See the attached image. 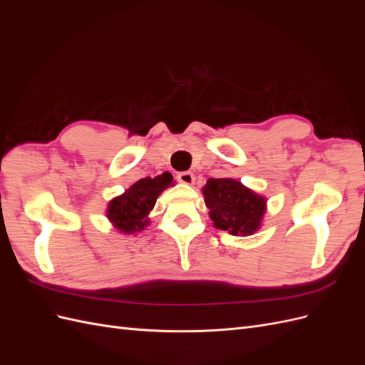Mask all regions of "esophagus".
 <instances>
[{
	"instance_id": "34e87169",
	"label": "esophagus",
	"mask_w": 365,
	"mask_h": 365,
	"mask_svg": "<svg viewBox=\"0 0 365 365\" xmlns=\"http://www.w3.org/2000/svg\"><path fill=\"white\" fill-rule=\"evenodd\" d=\"M176 178H178L180 182L187 184V185H192L195 182V175L192 172H180L176 175Z\"/></svg>"
}]
</instances>
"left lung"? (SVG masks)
Wrapping results in <instances>:
<instances>
[{"label":"left lung","instance_id":"8db88e82","mask_svg":"<svg viewBox=\"0 0 365 365\" xmlns=\"http://www.w3.org/2000/svg\"><path fill=\"white\" fill-rule=\"evenodd\" d=\"M210 219L233 236L256 233L267 212V200L231 178H208L202 189Z\"/></svg>","mask_w":365,"mask_h":365}]
</instances>
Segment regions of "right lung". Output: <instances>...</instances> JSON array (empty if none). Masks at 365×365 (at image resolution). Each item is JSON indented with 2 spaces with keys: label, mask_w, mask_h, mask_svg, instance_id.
Returning a JSON list of instances; mask_svg holds the SVG:
<instances>
[{
  "label": "right lung",
  "mask_w": 365,
  "mask_h": 365,
  "mask_svg": "<svg viewBox=\"0 0 365 365\" xmlns=\"http://www.w3.org/2000/svg\"><path fill=\"white\" fill-rule=\"evenodd\" d=\"M173 185V176L164 172L155 178H143L109 202L106 216L125 235H134L149 224L148 215L164 189Z\"/></svg>",
  "instance_id": "right-lung-1"
}]
</instances>
